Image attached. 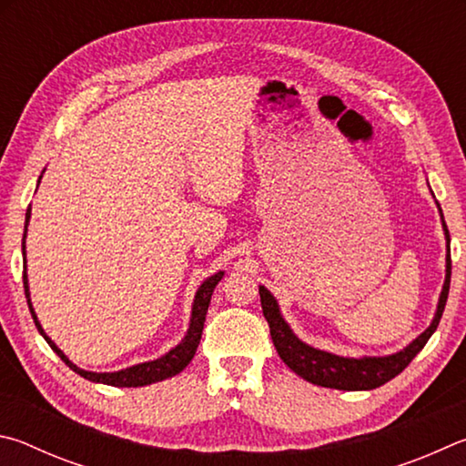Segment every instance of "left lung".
I'll return each instance as SVG.
<instances>
[{"mask_svg": "<svg viewBox=\"0 0 466 466\" xmlns=\"http://www.w3.org/2000/svg\"><path fill=\"white\" fill-rule=\"evenodd\" d=\"M434 194V192H431ZM438 204V202H436ZM440 218H442V228L446 238V276L440 292L438 307L431 319L430 328L421 331L411 344H407L403 350L389 356H338L325 350L313 348L305 344L280 313V305L276 297L266 287H259V299H262V311L268 325H270V336L276 346V352L282 358V362L289 366L292 372H297L300 379L313 382L317 387L339 389V390H370L380 385H385L390 379H395L399 372L407 369L415 356L421 352V348L428 344L431 333L436 331L440 317L444 313L448 290H451V235L444 223L442 208H440Z\"/></svg>", "mask_w": 466, "mask_h": 466, "instance_id": "8db88e82", "label": "left lung"}]
</instances>
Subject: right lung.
I'll return each mask as SVG.
<instances>
[{
    "label": "right lung",
    "mask_w": 466,
    "mask_h": 466,
    "mask_svg": "<svg viewBox=\"0 0 466 466\" xmlns=\"http://www.w3.org/2000/svg\"><path fill=\"white\" fill-rule=\"evenodd\" d=\"M40 177H43V174H40ZM40 177H38V184H40ZM30 215H32V212H30V207H28V210H26V223H24V239H22L24 292H26L30 315H32V319H35V325H36V329L40 331V336L46 339V344L53 348V352L59 356L61 360L67 364L73 372H77L79 377H84V379L92 380V382H102V385H110V387H145V385H153V382H161V380H166V379L176 377V374L182 372L186 366L190 364V360H192L194 354H196V348H198V344H200L202 329H204V319H207V311H208V305H210L212 290H215V287L220 282V279H223V276H225L223 270H218V272H215L212 276H208V279L200 284L198 290H196L194 303H192L190 325H187L186 336L182 338V341H179L176 348H171L169 352H166V354L159 356V358H155V360L128 366V369H122V370H116V372L84 370V369H79L77 364H73L69 358L63 354V350L56 346L51 338L46 336V331L43 329V325H40V321H38L35 307H32L30 287H28V274H26V231H28Z\"/></svg>",
    "instance_id": "add662e5"
}]
</instances>
